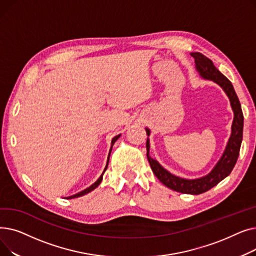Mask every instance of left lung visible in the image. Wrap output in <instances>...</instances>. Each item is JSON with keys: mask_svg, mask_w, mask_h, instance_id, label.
Here are the masks:
<instances>
[{"mask_svg": "<svg viewBox=\"0 0 256 256\" xmlns=\"http://www.w3.org/2000/svg\"><path fill=\"white\" fill-rule=\"evenodd\" d=\"M191 56L195 59L196 68L201 76L208 80H212L214 82L219 84L227 94V96L230 98L232 108L234 113V118L232 126V136L227 143L226 150L216 167L212 169V171L208 174L206 176L197 180L180 178L173 176V174L164 169L156 160L150 158L148 139L146 141V154L150 164L152 170L160 182H162L166 186L176 192L198 195L210 190L212 186L218 184L222 180L230 176V172L232 171L240 154V143L242 139H243L244 116L243 112H242L240 100L230 80L216 68V66L214 65L210 59L202 55L201 52H192ZM146 134L147 136H150L148 128H146Z\"/></svg>", "mask_w": 256, "mask_h": 256, "instance_id": "left-lung-1", "label": "left lung"}]
</instances>
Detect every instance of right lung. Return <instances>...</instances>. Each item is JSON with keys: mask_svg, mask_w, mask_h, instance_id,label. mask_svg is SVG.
<instances>
[{"mask_svg": "<svg viewBox=\"0 0 256 256\" xmlns=\"http://www.w3.org/2000/svg\"><path fill=\"white\" fill-rule=\"evenodd\" d=\"M119 137H120V135H118V136H116V137H114V138L112 139V146L114 145V143L116 142V140H117ZM112 146H111V150H112ZM111 150H110V154H111ZM109 156H110V154H109ZM108 163H109V158H108L106 166V168H104V172L106 171V167H108ZM104 172H102V174H104ZM102 174L100 176V178L96 182H94L92 186H90L89 188H87V189H85V190H84V191H82V192H80V193H78V194H76V195H72V196H70V197H68V199H70V198H76V197H80V196H83V195H85V194H87V193L91 192L92 190L96 189V188L100 184V182H102Z\"/></svg>", "mask_w": 256, "mask_h": 256, "instance_id": "right-lung-1", "label": "right lung"}]
</instances>
